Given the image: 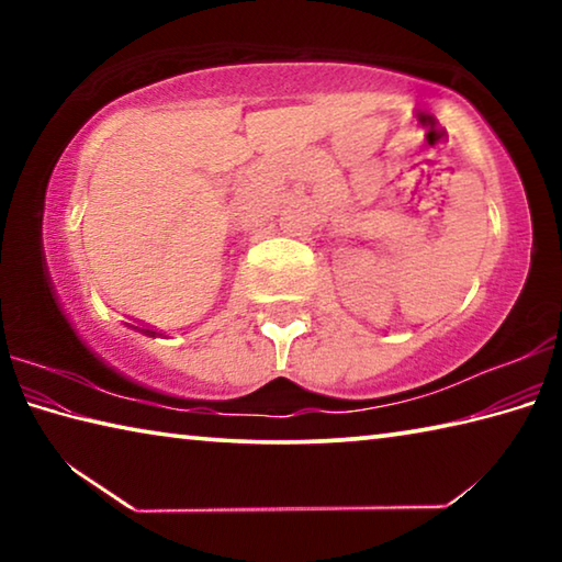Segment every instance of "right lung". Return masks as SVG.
Instances as JSON below:
<instances>
[{
  "label": "right lung",
  "mask_w": 562,
  "mask_h": 562,
  "mask_svg": "<svg viewBox=\"0 0 562 562\" xmlns=\"http://www.w3.org/2000/svg\"><path fill=\"white\" fill-rule=\"evenodd\" d=\"M144 331V335H148V337H156V331H150V329H140Z\"/></svg>",
  "instance_id": "1"
}]
</instances>
